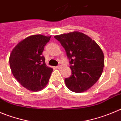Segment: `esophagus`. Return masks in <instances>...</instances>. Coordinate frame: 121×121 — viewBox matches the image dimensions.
Returning <instances> with one entry per match:
<instances>
[{
  "mask_svg": "<svg viewBox=\"0 0 121 121\" xmlns=\"http://www.w3.org/2000/svg\"><path fill=\"white\" fill-rule=\"evenodd\" d=\"M61 67H62V66H61V65H58V66H57V67H56V68L58 69H60L61 68Z\"/></svg>",
  "mask_w": 121,
  "mask_h": 121,
  "instance_id": "esophagus-1",
  "label": "esophagus"
}]
</instances>
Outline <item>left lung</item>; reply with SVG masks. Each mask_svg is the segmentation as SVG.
<instances>
[{
  "mask_svg": "<svg viewBox=\"0 0 121 121\" xmlns=\"http://www.w3.org/2000/svg\"><path fill=\"white\" fill-rule=\"evenodd\" d=\"M69 59L72 75L64 79L66 86L77 93L87 91L99 79L104 58L99 45L90 37L79 31L55 36Z\"/></svg>",
  "mask_w": 121,
  "mask_h": 121,
  "instance_id": "1",
  "label": "left lung"
}]
</instances>
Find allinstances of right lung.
Returning a JSON list of instances; mask_svg holds the SVG:
<instances>
[{
	"label": "right lung",
	"mask_w": 121,
	"mask_h": 121,
	"mask_svg": "<svg viewBox=\"0 0 121 121\" xmlns=\"http://www.w3.org/2000/svg\"><path fill=\"white\" fill-rule=\"evenodd\" d=\"M51 36H30L20 41L10 54V67L18 82L28 90L39 91L48 83L53 69L45 64L44 47Z\"/></svg>",
	"instance_id": "add662e5"
}]
</instances>
